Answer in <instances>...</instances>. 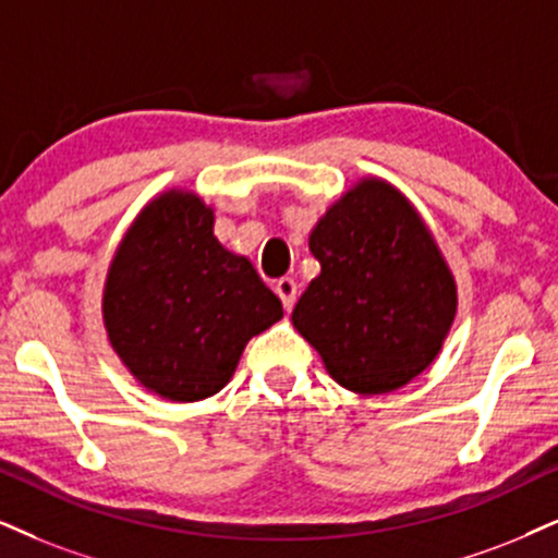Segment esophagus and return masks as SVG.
Instances as JSON below:
<instances>
[{"label":"esophagus","mask_w":558,"mask_h":558,"mask_svg":"<svg viewBox=\"0 0 558 558\" xmlns=\"http://www.w3.org/2000/svg\"><path fill=\"white\" fill-rule=\"evenodd\" d=\"M274 290H277L281 305H284V311H292L294 300H298V284H294V279L281 277L277 284H274Z\"/></svg>","instance_id":"obj_1"}]
</instances>
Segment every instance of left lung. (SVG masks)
<instances>
[{"label":"left lung","instance_id":"8db88e82","mask_svg":"<svg viewBox=\"0 0 558 558\" xmlns=\"http://www.w3.org/2000/svg\"><path fill=\"white\" fill-rule=\"evenodd\" d=\"M315 277L292 311L347 390L380 396L424 373L456 318V279L393 185L364 178L311 232Z\"/></svg>","mask_w":558,"mask_h":558}]
</instances>
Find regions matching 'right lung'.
<instances>
[{"instance_id": "1", "label": "right lung", "mask_w": 558, "mask_h": 558, "mask_svg": "<svg viewBox=\"0 0 558 558\" xmlns=\"http://www.w3.org/2000/svg\"><path fill=\"white\" fill-rule=\"evenodd\" d=\"M215 211L168 191L142 209L116 251L102 292L111 347L136 380L170 401L215 396L281 302L251 260L225 251Z\"/></svg>"}]
</instances>
